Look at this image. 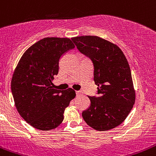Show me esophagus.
Here are the masks:
<instances>
[{
  "label": "esophagus",
  "instance_id": "34e87169",
  "mask_svg": "<svg viewBox=\"0 0 156 156\" xmlns=\"http://www.w3.org/2000/svg\"><path fill=\"white\" fill-rule=\"evenodd\" d=\"M75 93H76V95H80V94H81V91H75Z\"/></svg>",
  "mask_w": 156,
  "mask_h": 156
}]
</instances>
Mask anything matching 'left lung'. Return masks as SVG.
<instances>
[{
	"label": "left lung",
	"mask_w": 156,
	"mask_h": 156,
	"mask_svg": "<svg viewBox=\"0 0 156 156\" xmlns=\"http://www.w3.org/2000/svg\"><path fill=\"white\" fill-rule=\"evenodd\" d=\"M79 52L91 60L98 96H88L90 106L82 112L89 126L98 131L116 127L127 117L135 104L130 68L121 49L98 36L72 38Z\"/></svg>",
	"instance_id": "left-lung-1"
}]
</instances>
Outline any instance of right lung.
I'll return each mask as SVG.
<instances>
[{
	"label": "right lung",
	"mask_w": 156,
	"mask_h": 156,
	"mask_svg": "<svg viewBox=\"0 0 156 156\" xmlns=\"http://www.w3.org/2000/svg\"><path fill=\"white\" fill-rule=\"evenodd\" d=\"M75 45L69 38L45 37L23 53L13 74L12 93L17 110L28 124L41 130L55 129L75 97L71 88L53 89L59 61Z\"/></svg>",
	"instance_id": "obj_1"
}]
</instances>
